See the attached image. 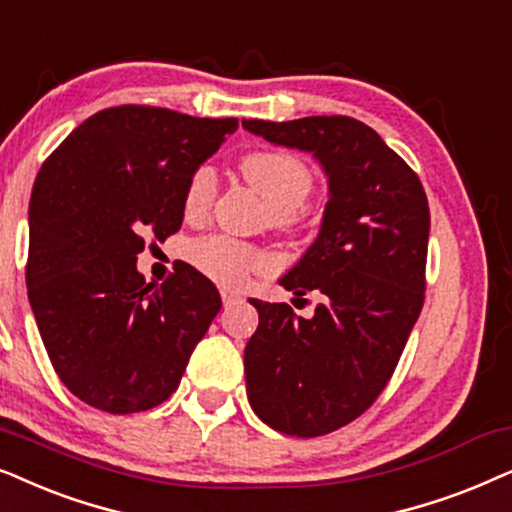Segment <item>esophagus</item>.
<instances>
[{"instance_id":"34e87169","label":"esophagus","mask_w":512,"mask_h":512,"mask_svg":"<svg viewBox=\"0 0 512 512\" xmlns=\"http://www.w3.org/2000/svg\"><path fill=\"white\" fill-rule=\"evenodd\" d=\"M220 295H222V302H224V304H229V302H234V299H238V292L229 290V288H222Z\"/></svg>"}]
</instances>
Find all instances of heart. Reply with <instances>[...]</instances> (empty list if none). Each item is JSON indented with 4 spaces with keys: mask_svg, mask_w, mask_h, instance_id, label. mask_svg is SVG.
I'll return each instance as SVG.
<instances>
[{
    "mask_svg": "<svg viewBox=\"0 0 512 512\" xmlns=\"http://www.w3.org/2000/svg\"><path fill=\"white\" fill-rule=\"evenodd\" d=\"M238 170L245 185L267 206L276 227H292L299 220V208L313 189V173L299 156L283 149H264L245 156ZM215 192L217 180L213 170L208 166L194 170L185 192V215L189 220H201L208 213ZM192 260L203 274L224 285L243 283L252 271H260L267 264L262 252L220 236L196 243Z\"/></svg>",
    "mask_w": 512,
    "mask_h": 512,
    "instance_id": "b5f03b06",
    "label": "heart"
}]
</instances>
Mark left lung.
Returning <instances> with one entry per match:
<instances>
[{
    "mask_svg": "<svg viewBox=\"0 0 512 512\" xmlns=\"http://www.w3.org/2000/svg\"><path fill=\"white\" fill-rule=\"evenodd\" d=\"M271 145L311 154L327 177L320 231L285 290H316L311 318L252 299L260 325L245 346V388L264 424L297 438L337 431L391 379L424 306L431 213L419 177L351 117L243 119Z\"/></svg>",
    "mask_w": 512,
    "mask_h": 512,
    "instance_id": "8db88e82",
    "label": "left lung"
}]
</instances>
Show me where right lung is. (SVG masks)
<instances>
[{
    "instance_id": "obj_1",
    "label": "right lung",
    "mask_w": 512,
    "mask_h": 512,
    "mask_svg": "<svg viewBox=\"0 0 512 512\" xmlns=\"http://www.w3.org/2000/svg\"><path fill=\"white\" fill-rule=\"evenodd\" d=\"M236 119L121 105L74 128L32 187L27 297L53 370L86 405L145 412L180 386L220 292L182 262L161 288L135 262L175 234L189 177Z\"/></svg>"
}]
</instances>
